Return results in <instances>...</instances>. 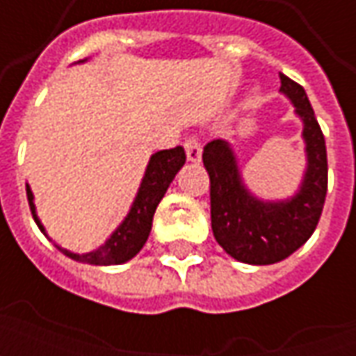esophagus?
Returning a JSON list of instances; mask_svg holds the SVG:
<instances>
[{
	"instance_id": "obj_1",
	"label": "esophagus",
	"mask_w": 356,
	"mask_h": 356,
	"mask_svg": "<svg viewBox=\"0 0 356 356\" xmlns=\"http://www.w3.org/2000/svg\"><path fill=\"white\" fill-rule=\"evenodd\" d=\"M185 150H186V158L188 162H200L202 158V143L198 137H188L185 140Z\"/></svg>"
}]
</instances>
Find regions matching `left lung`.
Masks as SVG:
<instances>
[{"instance_id":"8db88e82","label":"left lung","mask_w":356,"mask_h":356,"mask_svg":"<svg viewBox=\"0 0 356 356\" xmlns=\"http://www.w3.org/2000/svg\"><path fill=\"white\" fill-rule=\"evenodd\" d=\"M280 91L303 122L307 171L299 193L284 202H261L242 183L232 148L221 139L208 143L202 160L209 175L211 229L227 254L250 265H270L291 255L318 225L326 191V143L305 89L280 74Z\"/></svg>"}]
</instances>
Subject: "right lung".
<instances>
[{
	"label": "right lung",
	"instance_id": "add662e5",
	"mask_svg": "<svg viewBox=\"0 0 356 356\" xmlns=\"http://www.w3.org/2000/svg\"><path fill=\"white\" fill-rule=\"evenodd\" d=\"M186 156L183 147L170 148V150H160L150 158V162L145 171V177L139 186L137 198L133 202L129 213L125 217V221L116 229V232L110 236L99 250H93L89 254H72L65 248H58L66 257H70L74 261L89 263V265H120V263L129 261L131 257L139 254L140 248L145 246L150 229H152V217L158 208V204L163 198V194L168 191V186L177 175V171L183 168ZM28 204L34 221L40 227V231L45 232L43 225L35 216L34 194L26 185Z\"/></svg>",
	"mask_w": 356,
	"mask_h": 356
}]
</instances>
